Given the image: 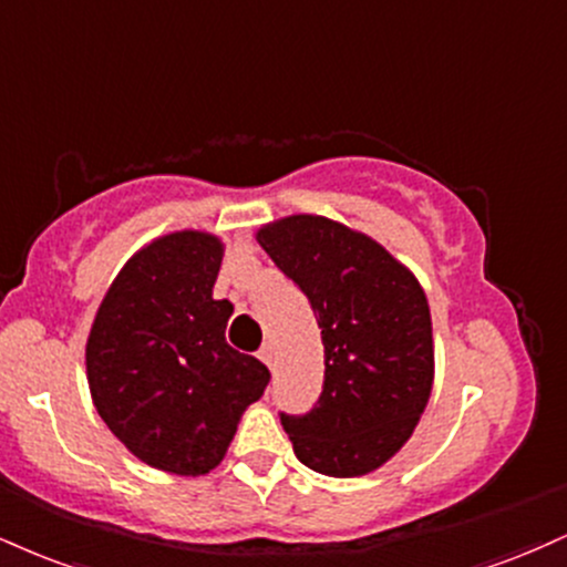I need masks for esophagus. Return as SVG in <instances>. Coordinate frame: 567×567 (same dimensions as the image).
<instances>
[{
	"label": "esophagus",
	"instance_id": "obj_1",
	"mask_svg": "<svg viewBox=\"0 0 567 567\" xmlns=\"http://www.w3.org/2000/svg\"><path fill=\"white\" fill-rule=\"evenodd\" d=\"M258 359H261L264 364L269 367V370H271V367H275V346H271L269 340H266V343L261 346V351H258Z\"/></svg>",
	"mask_w": 567,
	"mask_h": 567
}]
</instances>
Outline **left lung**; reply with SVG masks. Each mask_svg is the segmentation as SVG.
Segmentation results:
<instances>
[{
    "label": "left lung",
    "mask_w": 567,
    "mask_h": 567,
    "mask_svg": "<svg viewBox=\"0 0 567 567\" xmlns=\"http://www.w3.org/2000/svg\"><path fill=\"white\" fill-rule=\"evenodd\" d=\"M258 243L309 298L324 343V383L306 414L279 412L313 473L357 478L409 441L433 388L427 298L383 245L324 216H288Z\"/></svg>",
    "instance_id": "8db88e82"
}]
</instances>
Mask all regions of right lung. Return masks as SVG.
I'll use <instances>...</instances> for the list:
<instances>
[{
	"mask_svg": "<svg viewBox=\"0 0 567 567\" xmlns=\"http://www.w3.org/2000/svg\"><path fill=\"white\" fill-rule=\"evenodd\" d=\"M221 243L206 231L158 237L126 261L86 340L94 406L134 456L203 475L227 454L269 370L227 343L229 301H216Z\"/></svg>",
	"mask_w": 567,
	"mask_h": 567,
	"instance_id": "right-lung-1",
	"label": "right lung"
}]
</instances>
